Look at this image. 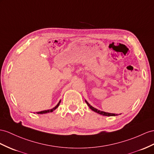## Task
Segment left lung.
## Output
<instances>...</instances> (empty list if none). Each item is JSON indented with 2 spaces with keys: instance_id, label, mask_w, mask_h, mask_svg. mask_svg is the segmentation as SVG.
Listing matches in <instances>:
<instances>
[{
  "instance_id": "left-lung-1",
  "label": "left lung",
  "mask_w": 154,
  "mask_h": 154,
  "mask_svg": "<svg viewBox=\"0 0 154 154\" xmlns=\"http://www.w3.org/2000/svg\"><path fill=\"white\" fill-rule=\"evenodd\" d=\"M85 102H86V103H87L88 106L89 108H90V109L92 110V111H94V112H97V113H98V114H100V115H103V116H118V114L109 113V112H104V111H100V110H98V109H96V108H94V107H92V105H90L88 103V101H86V100H85Z\"/></svg>"
}]
</instances>
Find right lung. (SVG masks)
<instances>
[{
  "mask_svg": "<svg viewBox=\"0 0 154 154\" xmlns=\"http://www.w3.org/2000/svg\"><path fill=\"white\" fill-rule=\"evenodd\" d=\"M60 101H61V100L59 101L58 103L56 106H55V107H54V108L51 109H49V110H45V111H40V112H37L36 114H45V113H47V112H53V111H54V110L56 109L58 107L59 105H60Z\"/></svg>",
  "mask_w": 154,
  "mask_h": 154,
  "instance_id": "1",
  "label": "right lung"
}]
</instances>
